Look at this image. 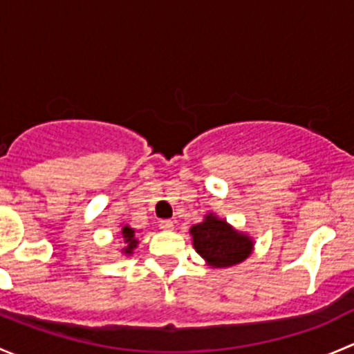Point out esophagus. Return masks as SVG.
Instances as JSON below:
<instances>
[{
	"label": "esophagus",
	"instance_id": "obj_1",
	"mask_svg": "<svg viewBox=\"0 0 354 354\" xmlns=\"http://www.w3.org/2000/svg\"><path fill=\"white\" fill-rule=\"evenodd\" d=\"M159 227H160V230H164V231H171L174 227V224H173V221L164 219V221H160V223H159Z\"/></svg>",
	"mask_w": 354,
	"mask_h": 354
}]
</instances>
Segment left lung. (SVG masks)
Instances as JSON below:
<instances>
[{"label": "left lung", "instance_id": "obj_1", "mask_svg": "<svg viewBox=\"0 0 354 354\" xmlns=\"http://www.w3.org/2000/svg\"><path fill=\"white\" fill-rule=\"evenodd\" d=\"M197 253L212 267H231L243 262L253 250V240L212 212L190 230Z\"/></svg>", "mask_w": 354, "mask_h": 354}]
</instances>
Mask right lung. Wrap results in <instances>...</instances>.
I'll use <instances>...</instances> for the list:
<instances>
[{
    "label": "right lung",
    "mask_w": 354,
    "mask_h": 354,
    "mask_svg": "<svg viewBox=\"0 0 354 354\" xmlns=\"http://www.w3.org/2000/svg\"><path fill=\"white\" fill-rule=\"evenodd\" d=\"M121 236H123L124 245H127L123 248V253L131 255V253H133V250L137 248V245H138V240L135 238V230L130 226H123L121 227Z\"/></svg>",
    "instance_id": "right-lung-1"
}]
</instances>
